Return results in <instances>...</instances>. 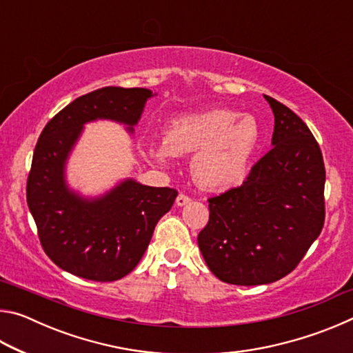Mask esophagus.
Listing matches in <instances>:
<instances>
[{
	"mask_svg": "<svg viewBox=\"0 0 353 353\" xmlns=\"http://www.w3.org/2000/svg\"><path fill=\"white\" fill-rule=\"evenodd\" d=\"M188 202H190V198H188V196H187V194H182V193L179 194V196H177V199H176V204H177L179 207L187 205Z\"/></svg>",
	"mask_w": 353,
	"mask_h": 353,
	"instance_id": "34e87169",
	"label": "esophagus"
}]
</instances>
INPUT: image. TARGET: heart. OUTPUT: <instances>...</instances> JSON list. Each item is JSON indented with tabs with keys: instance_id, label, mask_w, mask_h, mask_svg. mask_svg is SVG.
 Instances as JSON below:
<instances>
[{
	"instance_id": "1",
	"label": "heart",
	"mask_w": 353,
	"mask_h": 353,
	"mask_svg": "<svg viewBox=\"0 0 353 353\" xmlns=\"http://www.w3.org/2000/svg\"><path fill=\"white\" fill-rule=\"evenodd\" d=\"M260 140V124L252 115L213 109L172 121L165 140L149 141L146 152L166 166L174 154L194 151L190 165L194 181L208 190H229L248 177Z\"/></svg>"
}]
</instances>
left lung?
<instances>
[{
  "instance_id": "left-lung-1",
  "label": "left lung",
  "mask_w": 353,
  "mask_h": 353,
  "mask_svg": "<svg viewBox=\"0 0 353 353\" xmlns=\"http://www.w3.org/2000/svg\"><path fill=\"white\" fill-rule=\"evenodd\" d=\"M274 113L272 149L243 185L208 199L198 244L208 270L225 283L265 285L299 265L324 225L325 168L307 124L263 94Z\"/></svg>"
}]
</instances>
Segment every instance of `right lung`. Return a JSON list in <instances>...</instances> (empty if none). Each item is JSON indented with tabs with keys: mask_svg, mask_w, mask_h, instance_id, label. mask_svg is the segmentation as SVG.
I'll return each instance as SVG.
<instances>
[{
	"mask_svg": "<svg viewBox=\"0 0 353 353\" xmlns=\"http://www.w3.org/2000/svg\"><path fill=\"white\" fill-rule=\"evenodd\" d=\"M154 93L148 88L103 87L74 99L46 124L35 146L26 199L46 255L70 274L113 282L134 270L155 224L177 191L124 179L97 198L70 188L67 162L83 126L97 119L124 124L134 134Z\"/></svg>",
	"mask_w": 353,
	"mask_h": 353,
	"instance_id": "obj_1",
	"label": "right lung"
}]
</instances>
